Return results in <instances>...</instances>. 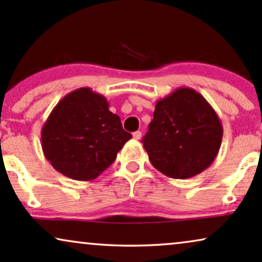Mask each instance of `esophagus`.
<instances>
[{"label": "esophagus", "instance_id": "34e87169", "mask_svg": "<svg viewBox=\"0 0 262 262\" xmlns=\"http://www.w3.org/2000/svg\"><path fill=\"white\" fill-rule=\"evenodd\" d=\"M132 136H134L135 139H141L142 132L141 131H136V132H134V134H132Z\"/></svg>", "mask_w": 262, "mask_h": 262}]
</instances>
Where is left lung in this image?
Here are the masks:
<instances>
[{
  "instance_id": "1",
  "label": "left lung",
  "mask_w": 262,
  "mask_h": 262,
  "mask_svg": "<svg viewBox=\"0 0 262 262\" xmlns=\"http://www.w3.org/2000/svg\"><path fill=\"white\" fill-rule=\"evenodd\" d=\"M222 139L216 112L201 94L182 86L156 102L143 147L158 171L169 178L186 179L212 165Z\"/></svg>"
}]
</instances>
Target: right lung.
Wrapping results in <instances>:
<instances>
[{"mask_svg":"<svg viewBox=\"0 0 262 262\" xmlns=\"http://www.w3.org/2000/svg\"><path fill=\"white\" fill-rule=\"evenodd\" d=\"M131 137L103 95L79 88L54 107L42 127L40 144L57 172L89 182L113 164Z\"/></svg>","mask_w":262,"mask_h":262,"instance_id":"add662e5","label":"right lung"}]
</instances>
